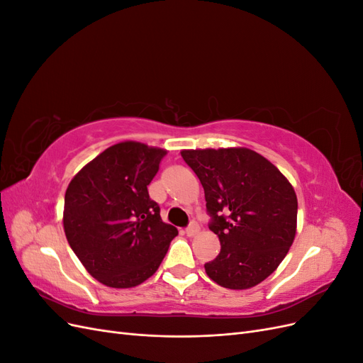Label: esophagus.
I'll list each match as a JSON object with an SVG mask.
<instances>
[{"label":"esophagus","mask_w":363,"mask_h":363,"mask_svg":"<svg viewBox=\"0 0 363 363\" xmlns=\"http://www.w3.org/2000/svg\"><path fill=\"white\" fill-rule=\"evenodd\" d=\"M199 233H200V225H199V224H196L195 221H192V223L189 224V227H188V228H186V235H188V236H191V238L196 236V235H199Z\"/></svg>","instance_id":"34e87169"}]
</instances>
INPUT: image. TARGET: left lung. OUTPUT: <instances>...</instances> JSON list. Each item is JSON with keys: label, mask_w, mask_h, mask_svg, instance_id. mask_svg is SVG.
<instances>
[{"label": "left lung", "mask_w": 363, "mask_h": 363, "mask_svg": "<svg viewBox=\"0 0 363 363\" xmlns=\"http://www.w3.org/2000/svg\"><path fill=\"white\" fill-rule=\"evenodd\" d=\"M182 157L203 184L208 228L221 244L206 274L227 289L256 286L277 269L295 239L298 201L292 184L244 147L183 150Z\"/></svg>", "instance_id": "obj_1"}]
</instances>
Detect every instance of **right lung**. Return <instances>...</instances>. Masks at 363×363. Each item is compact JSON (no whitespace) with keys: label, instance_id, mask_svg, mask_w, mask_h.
Masks as SVG:
<instances>
[{"label":"right lung","instance_id":"right-lung-1","mask_svg":"<svg viewBox=\"0 0 363 363\" xmlns=\"http://www.w3.org/2000/svg\"><path fill=\"white\" fill-rule=\"evenodd\" d=\"M167 150L135 140L104 150L74 175L63 228L86 271L108 288L144 283L157 271L177 228L148 195Z\"/></svg>","mask_w":363,"mask_h":363}]
</instances>
